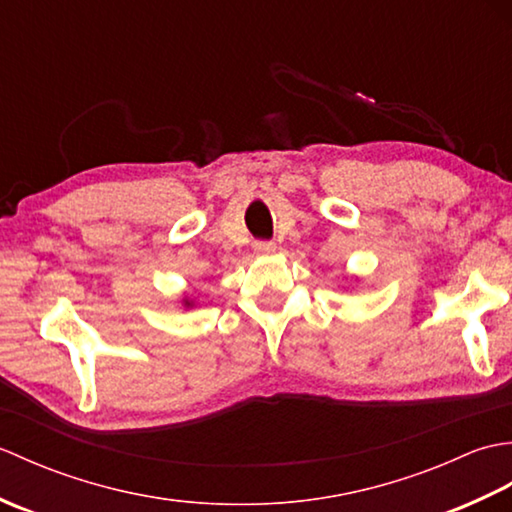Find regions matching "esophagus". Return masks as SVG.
<instances>
[{"instance_id": "1", "label": "esophagus", "mask_w": 512, "mask_h": 512, "mask_svg": "<svg viewBox=\"0 0 512 512\" xmlns=\"http://www.w3.org/2000/svg\"><path fill=\"white\" fill-rule=\"evenodd\" d=\"M253 248L259 255H270V253H275V242H268V239H257Z\"/></svg>"}]
</instances>
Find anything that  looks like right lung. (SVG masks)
Wrapping results in <instances>:
<instances>
[{"label": "right lung", "mask_w": 512, "mask_h": 512, "mask_svg": "<svg viewBox=\"0 0 512 512\" xmlns=\"http://www.w3.org/2000/svg\"><path fill=\"white\" fill-rule=\"evenodd\" d=\"M187 306H191V303H189V301H187Z\"/></svg>", "instance_id": "right-lung-1"}]
</instances>
